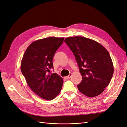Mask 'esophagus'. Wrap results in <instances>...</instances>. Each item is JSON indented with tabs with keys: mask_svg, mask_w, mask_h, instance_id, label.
Instances as JSON below:
<instances>
[{
	"mask_svg": "<svg viewBox=\"0 0 127 127\" xmlns=\"http://www.w3.org/2000/svg\"><path fill=\"white\" fill-rule=\"evenodd\" d=\"M71 75H72V74H71V73H70V74H69V75L68 76H66V78L67 79H69V78H70L71 77Z\"/></svg>",
	"mask_w": 127,
	"mask_h": 127,
	"instance_id": "1",
	"label": "esophagus"
}]
</instances>
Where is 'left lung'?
I'll list each match as a JSON object with an SVG mask.
<instances>
[{
    "mask_svg": "<svg viewBox=\"0 0 127 127\" xmlns=\"http://www.w3.org/2000/svg\"><path fill=\"white\" fill-rule=\"evenodd\" d=\"M64 42L74 55L82 76L77 85L88 97L101 94L113 74L112 59L107 50L96 41L82 36L67 37Z\"/></svg>",
    "mask_w": 127,
    "mask_h": 127,
    "instance_id": "obj_1",
    "label": "left lung"
}]
</instances>
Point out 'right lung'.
Segmentation results:
<instances>
[{
    "mask_svg": "<svg viewBox=\"0 0 127 127\" xmlns=\"http://www.w3.org/2000/svg\"><path fill=\"white\" fill-rule=\"evenodd\" d=\"M64 37H49L31 44L23 57L21 69L28 85L40 97L51 100L60 92L63 79L53 69L52 60L56 51L63 44Z\"/></svg>",
    "mask_w": 127,
    "mask_h": 127,
    "instance_id": "1",
    "label": "right lung"
}]
</instances>
